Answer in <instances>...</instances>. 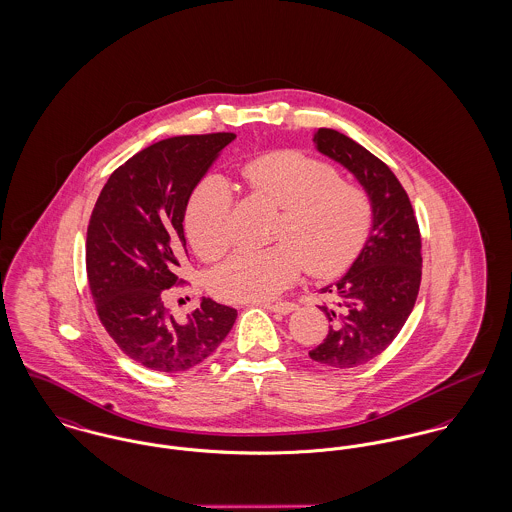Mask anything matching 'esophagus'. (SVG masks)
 I'll use <instances>...</instances> for the list:
<instances>
[{"label": "esophagus", "instance_id": "1", "mask_svg": "<svg viewBox=\"0 0 512 512\" xmlns=\"http://www.w3.org/2000/svg\"><path fill=\"white\" fill-rule=\"evenodd\" d=\"M263 308H267L269 312H275V314H290L296 310V304L292 302H275V304H263Z\"/></svg>", "mask_w": 512, "mask_h": 512}]
</instances>
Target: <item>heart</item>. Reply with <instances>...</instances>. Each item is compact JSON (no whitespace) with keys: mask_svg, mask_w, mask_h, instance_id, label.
<instances>
[{"mask_svg":"<svg viewBox=\"0 0 512 512\" xmlns=\"http://www.w3.org/2000/svg\"><path fill=\"white\" fill-rule=\"evenodd\" d=\"M247 187L276 208L271 249H241L208 278L228 302H265L296 282L304 269L329 278L347 271L374 226L368 191L339 179V171L298 150H278L241 167ZM185 232L198 255L220 257L234 241V193L226 179H202L185 208Z\"/></svg>","mask_w":512,"mask_h":512,"instance_id":"b5f03b06","label":"heart"}]
</instances>
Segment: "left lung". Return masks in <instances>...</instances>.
I'll list each match as a JSON object with an SVG mask.
<instances>
[{"label":"left lung","mask_w":512,"mask_h":512,"mask_svg":"<svg viewBox=\"0 0 512 512\" xmlns=\"http://www.w3.org/2000/svg\"><path fill=\"white\" fill-rule=\"evenodd\" d=\"M321 154L353 171L374 204L372 234L351 271L321 294L329 319L325 339L310 358L327 368H354L384 353L411 314L423 275L421 232L405 189L394 171L349 136L319 128Z\"/></svg>","instance_id":"1"}]
</instances>
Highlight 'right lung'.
Listing matches in <instances>:
<instances>
[{"instance_id":"right-lung-1","label":"right lung","mask_w":512,"mask_h":512,"mask_svg":"<svg viewBox=\"0 0 512 512\" xmlns=\"http://www.w3.org/2000/svg\"><path fill=\"white\" fill-rule=\"evenodd\" d=\"M234 132L173 136L117 167L91 212L85 269L95 310L118 349L158 372H185L214 353L237 310L202 298L177 321L165 306L187 253L185 208Z\"/></svg>"}]
</instances>
